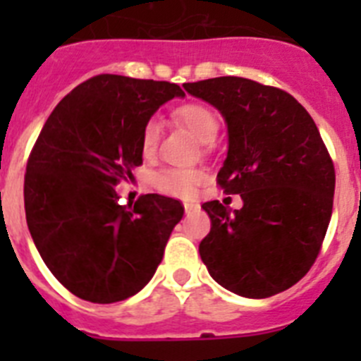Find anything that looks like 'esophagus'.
I'll return each mask as SVG.
<instances>
[{"label": "esophagus", "mask_w": 361, "mask_h": 361, "mask_svg": "<svg viewBox=\"0 0 361 361\" xmlns=\"http://www.w3.org/2000/svg\"><path fill=\"white\" fill-rule=\"evenodd\" d=\"M200 209L199 204H193V202H184V212L188 213V215H191V213H197Z\"/></svg>", "instance_id": "34e87169"}]
</instances>
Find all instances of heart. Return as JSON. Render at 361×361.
Segmentation results:
<instances>
[{
  "instance_id": "heart-1",
  "label": "heart",
  "mask_w": 361,
  "mask_h": 361,
  "mask_svg": "<svg viewBox=\"0 0 361 361\" xmlns=\"http://www.w3.org/2000/svg\"><path fill=\"white\" fill-rule=\"evenodd\" d=\"M175 117L184 124L202 145H212L219 133V119L208 106L190 103L175 110ZM162 124L159 117H149L141 132V152L146 159L153 157L161 141ZM204 180V171L197 168H166L153 175V186L166 195L190 197Z\"/></svg>"
}]
</instances>
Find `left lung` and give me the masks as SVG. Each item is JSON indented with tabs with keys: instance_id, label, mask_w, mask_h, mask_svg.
Wrapping results in <instances>:
<instances>
[{
	"instance_id": "left-lung-1",
	"label": "left lung",
	"mask_w": 361,
	"mask_h": 361,
	"mask_svg": "<svg viewBox=\"0 0 361 361\" xmlns=\"http://www.w3.org/2000/svg\"><path fill=\"white\" fill-rule=\"evenodd\" d=\"M188 94L222 114L228 157L216 175L244 206L202 204L212 219L199 245L222 288L267 298L295 286L320 253L333 213L334 166L320 132L288 92L244 78L186 82Z\"/></svg>"
}]
</instances>
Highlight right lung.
I'll list each match as a JSON object with an SVG mask.
<instances>
[{
    "label": "right lung",
    "instance_id": "obj_1",
    "mask_svg": "<svg viewBox=\"0 0 361 361\" xmlns=\"http://www.w3.org/2000/svg\"><path fill=\"white\" fill-rule=\"evenodd\" d=\"M180 86L101 73L75 86L44 123L28 157V231L52 275L94 304L141 291L183 219L178 200L148 193L128 206L114 188L142 164L146 121Z\"/></svg>",
    "mask_w": 361,
    "mask_h": 361
}]
</instances>
